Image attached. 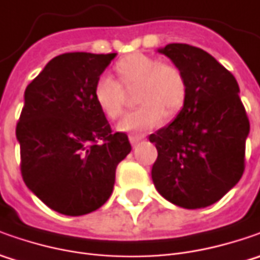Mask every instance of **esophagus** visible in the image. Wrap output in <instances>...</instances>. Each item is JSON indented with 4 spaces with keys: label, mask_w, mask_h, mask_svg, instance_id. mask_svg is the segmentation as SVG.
I'll return each mask as SVG.
<instances>
[{
    "label": "esophagus",
    "mask_w": 260,
    "mask_h": 260,
    "mask_svg": "<svg viewBox=\"0 0 260 260\" xmlns=\"http://www.w3.org/2000/svg\"><path fill=\"white\" fill-rule=\"evenodd\" d=\"M143 139H145V135H130L128 136V140H130V143H132L133 146L137 145L139 142H142Z\"/></svg>",
    "instance_id": "esophagus-1"
}]
</instances>
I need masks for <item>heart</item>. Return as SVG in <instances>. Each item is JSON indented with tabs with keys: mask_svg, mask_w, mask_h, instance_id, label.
Wrapping results in <instances>:
<instances>
[{
	"mask_svg": "<svg viewBox=\"0 0 260 260\" xmlns=\"http://www.w3.org/2000/svg\"><path fill=\"white\" fill-rule=\"evenodd\" d=\"M117 82L100 76L92 88V100L100 111L114 120L123 113L124 92L121 88L136 86V103L142 104L118 121L123 133H142L155 128L168 115L176 114L186 100V79L178 66L160 63L145 53H132L114 65Z\"/></svg>",
	"mask_w": 260,
	"mask_h": 260,
	"instance_id": "heart-1",
	"label": "heart"
}]
</instances>
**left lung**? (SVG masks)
<instances>
[{"instance_id": "left-lung-1", "label": "left lung", "mask_w": 260, "mask_h": 260, "mask_svg": "<svg viewBox=\"0 0 260 260\" xmlns=\"http://www.w3.org/2000/svg\"><path fill=\"white\" fill-rule=\"evenodd\" d=\"M184 72L186 100L174 121L149 136L157 159L152 179L169 203L204 208L235 186L245 171L250 124L236 78L210 53L171 43L157 50Z\"/></svg>"}]
</instances>
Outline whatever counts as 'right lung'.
Listing matches in <instances>:
<instances>
[{
	"label": "right lung",
	"mask_w": 260,
	"mask_h": 260,
	"mask_svg": "<svg viewBox=\"0 0 260 260\" xmlns=\"http://www.w3.org/2000/svg\"><path fill=\"white\" fill-rule=\"evenodd\" d=\"M117 53L53 57L27 85L17 123L21 175L49 208L65 215L98 210L113 194L115 168L130 153L92 100L95 81Z\"/></svg>",
	"instance_id": "1"
}]
</instances>
